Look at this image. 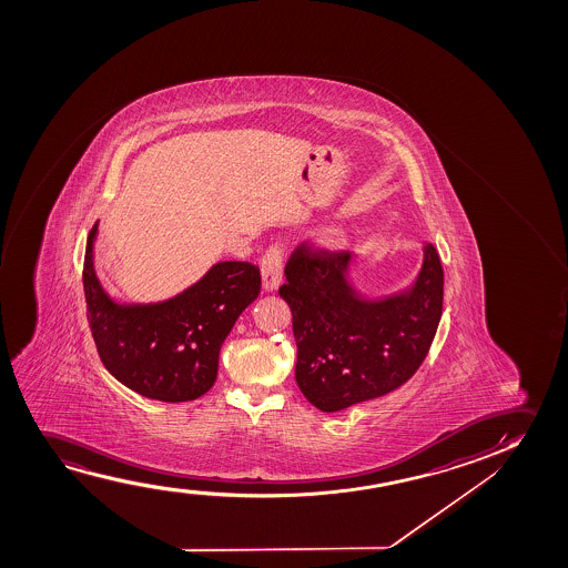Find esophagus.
Segmentation results:
<instances>
[{
  "mask_svg": "<svg viewBox=\"0 0 568 568\" xmlns=\"http://www.w3.org/2000/svg\"><path fill=\"white\" fill-rule=\"evenodd\" d=\"M283 277V248L281 244H273L262 257V281L265 291H275Z\"/></svg>",
  "mask_w": 568,
  "mask_h": 568,
  "instance_id": "esophagus-1",
  "label": "esophagus"
}]
</instances>
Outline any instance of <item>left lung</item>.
<instances>
[{
    "instance_id": "obj_1",
    "label": "left lung",
    "mask_w": 568,
    "mask_h": 568,
    "mask_svg": "<svg viewBox=\"0 0 568 568\" xmlns=\"http://www.w3.org/2000/svg\"><path fill=\"white\" fill-rule=\"evenodd\" d=\"M351 252L298 246L280 295L293 312L295 378L320 412L384 396L417 373L443 316L444 272L433 244L409 287L368 298L351 283Z\"/></svg>"
}]
</instances>
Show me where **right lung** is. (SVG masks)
Returning a JSON list of instances; mask_svg holds the SVG:
<instances>
[{"instance_id":"obj_1","label":"right lung","mask_w":568,"mask_h":568,"mask_svg":"<svg viewBox=\"0 0 568 568\" xmlns=\"http://www.w3.org/2000/svg\"><path fill=\"white\" fill-rule=\"evenodd\" d=\"M99 223L87 239V320L102 365L118 382L159 402H190L217 381L221 345L262 277L250 262H219L194 285L161 303H118L94 272Z\"/></svg>"}]
</instances>
